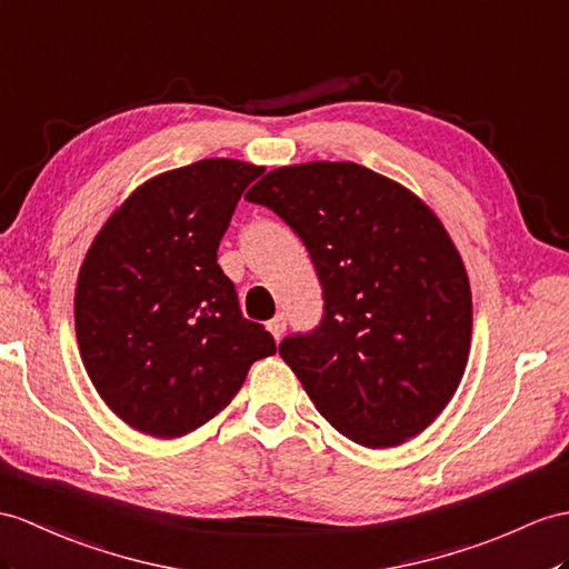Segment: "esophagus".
Listing matches in <instances>:
<instances>
[{
  "label": "esophagus",
  "instance_id": "34e87169",
  "mask_svg": "<svg viewBox=\"0 0 569 569\" xmlns=\"http://www.w3.org/2000/svg\"><path fill=\"white\" fill-rule=\"evenodd\" d=\"M268 330L272 332L274 340H280L282 332L287 330V318H284V313H277V316L272 318V321H268Z\"/></svg>",
  "mask_w": 569,
  "mask_h": 569
}]
</instances>
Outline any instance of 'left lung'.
I'll return each mask as SVG.
<instances>
[{"mask_svg": "<svg viewBox=\"0 0 569 569\" xmlns=\"http://www.w3.org/2000/svg\"><path fill=\"white\" fill-rule=\"evenodd\" d=\"M307 246L323 318L280 342L316 410L369 449L398 447L447 408L466 371L473 303L437 214L352 161L282 166L248 190Z\"/></svg>", "mask_w": 569, "mask_h": 569, "instance_id": "obj_1", "label": "left lung"}]
</instances>
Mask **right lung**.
<instances>
[{"instance_id":"add662e5","label":"right lung","mask_w":569,"mask_h":569,"mask_svg":"<svg viewBox=\"0 0 569 569\" xmlns=\"http://www.w3.org/2000/svg\"><path fill=\"white\" fill-rule=\"evenodd\" d=\"M266 171L202 159L137 188L81 262L74 323L81 362L122 422L183 437L239 393L274 340L239 309L217 248L243 190Z\"/></svg>"}]
</instances>
